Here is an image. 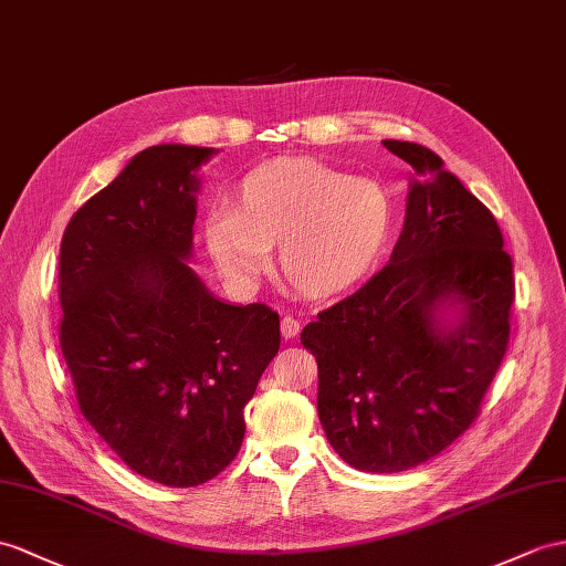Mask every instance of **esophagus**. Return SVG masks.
I'll return each instance as SVG.
<instances>
[{
    "label": "esophagus",
    "instance_id": "34e87169",
    "mask_svg": "<svg viewBox=\"0 0 566 566\" xmlns=\"http://www.w3.org/2000/svg\"><path fill=\"white\" fill-rule=\"evenodd\" d=\"M300 322L295 319V316H283L281 319V334H283V338L287 340V338H295L297 334H300Z\"/></svg>",
    "mask_w": 566,
    "mask_h": 566
}]
</instances>
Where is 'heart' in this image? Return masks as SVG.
Wrapping results in <instances>:
<instances>
[{"label": "heart", "instance_id": "1", "mask_svg": "<svg viewBox=\"0 0 566 566\" xmlns=\"http://www.w3.org/2000/svg\"><path fill=\"white\" fill-rule=\"evenodd\" d=\"M391 230L394 201L381 185L314 158H279L244 175L235 209L206 220V250L230 279H252L279 244L285 283L326 300L367 279Z\"/></svg>", "mask_w": 566, "mask_h": 566}]
</instances>
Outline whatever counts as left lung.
<instances>
[{"label":"left lung","instance_id":"left-lung-1","mask_svg":"<svg viewBox=\"0 0 566 566\" xmlns=\"http://www.w3.org/2000/svg\"><path fill=\"white\" fill-rule=\"evenodd\" d=\"M410 182L389 264L302 328L316 357V410L357 471L398 473L442 453L473 424L509 346L512 256L482 201L434 150L384 142ZM453 308L458 322H443Z\"/></svg>","mask_w":566,"mask_h":566}]
</instances>
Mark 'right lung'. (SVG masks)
Instances as JSON below:
<instances>
[{"mask_svg": "<svg viewBox=\"0 0 566 566\" xmlns=\"http://www.w3.org/2000/svg\"><path fill=\"white\" fill-rule=\"evenodd\" d=\"M211 156L142 150L60 247V346L78 408L134 473L168 488L201 485L238 457L244 406L281 348L279 314L228 305L187 264Z\"/></svg>", "mask_w": 566, "mask_h": 566, "instance_id": "1", "label": "right lung"}]
</instances>
